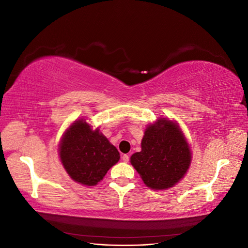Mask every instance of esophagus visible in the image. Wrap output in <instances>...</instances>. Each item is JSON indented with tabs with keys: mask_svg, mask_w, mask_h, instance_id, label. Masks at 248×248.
I'll use <instances>...</instances> for the list:
<instances>
[{
	"mask_svg": "<svg viewBox=\"0 0 248 248\" xmlns=\"http://www.w3.org/2000/svg\"><path fill=\"white\" fill-rule=\"evenodd\" d=\"M122 160H123L124 162H128V161H129V156L127 155V154H124V155L122 156Z\"/></svg>",
	"mask_w": 248,
	"mask_h": 248,
	"instance_id": "1",
	"label": "esophagus"
}]
</instances>
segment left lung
<instances>
[{"label": "left lung", "mask_w": 248, "mask_h": 248, "mask_svg": "<svg viewBox=\"0 0 248 248\" xmlns=\"http://www.w3.org/2000/svg\"><path fill=\"white\" fill-rule=\"evenodd\" d=\"M141 151L130 162L146 186L162 190L181 180L191 162V151L179 125L166 118L150 124L141 140Z\"/></svg>", "instance_id": "1"}]
</instances>
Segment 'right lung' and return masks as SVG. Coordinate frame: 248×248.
Here are the masks:
<instances>
[{
  "label": "right lung",
  "instance_id": "add662e5",
  "mask_svg": "<svg viewBox=\"0 0 248 248\" xmlns=\"http://www.w3.org/2000/svg\"><path fill=\"white\" fill-rule=\"evenodd\" d=\"M60 159L67 174L74 181L94 186L119 161L115 146L85 119L74 121L64 132L59 148Z\"/></svg>",
  "mask_w": 248,
  "mask_h": 248
}]
</instances>
